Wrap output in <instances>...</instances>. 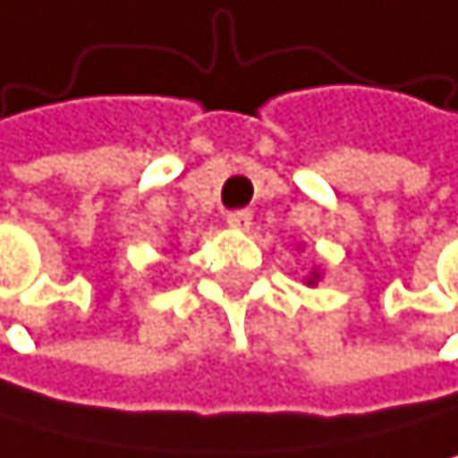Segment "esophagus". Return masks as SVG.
<instances>
[{
  "label": "esophagus",
  "instance_id": "1",
  "mask_svg": "<svg viewBox=\"0 0 458 458\" xmlns=\"http://www.w3.org/2000/svg\"><path fill=\"white\" fill-rule=\"evenodd\" d=\"M227 227H233V231H248L250 227V210H231L225 216Z\"/></svg>",
  "mask_w": 458,
  "mask_h": 458
}]
</instances>
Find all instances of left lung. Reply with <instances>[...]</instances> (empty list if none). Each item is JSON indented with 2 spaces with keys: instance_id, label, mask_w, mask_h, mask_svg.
<instances>
[{
  "instance_id": "obj_1",
  "label": "left lung",
  "mask_w": 458,
  "mask_h": 458,
  "mask_svg": "<svg viewBox=\"0 0 458 458\" xmlns=\"http://www.w3.org/2000/svg\"><path fill=\"white\" fill-rule=\"evenodd\" d=\"M319 279H322V270H319V267H313V270H310V276H305V284H308V287H316V284H319Z\"/></svg>"
}]
</instances>
